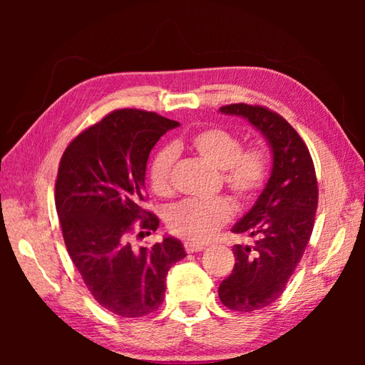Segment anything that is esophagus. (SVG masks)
Masks as SVG:
<instances>
[{
	"instance_id": "1",
	"label": "esophagus",
	"mask_w": 365,
	"mask_h": 365,
	"mask_svg": "<svg viewBox=\"0 0 365 365\" xmlns=\"http://www.w3.org/2000/svg\"><path fill=\"white\" fill-rule=\"evenodd\" d=\"M185 251L187 252H197V251H202L206 248V245L202 243H195V242H185Z\"/></svg>"
}]
</instances>
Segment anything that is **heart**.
Returning a JSON list of instances; mask_svg holds the SVG:
<instances>
[{"label": "heart", "mask_w": 365, "mask_h": 365, "mask_svg": "<svg viewBox=\"0 0 365 365\" xmlns=\"http://www.w3.org/2000/svg\"><path fill=\"white\" fill-rule=\"evenodd\" d=\"M182 145L164 146L150 163V183L154 193L165 196L172 190V170ZM188 148L197 158L220 170V182L240 202H250L262 190L270 172L267 153L261 148H243L238 135L225 128H205L188 140ZM233 215L225 197L185 200L168 211V225L178 237L205 242Z\"/></svg>", "instance_id": "1"}]
</instances>
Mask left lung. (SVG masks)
I'll return each mask as SVG.
<instances>
[{
    "label": "left lung",
    "instance_id": "1",
    "mask_svg": "<svg viewBox=\"0 0 365 365\" xmlns=\"http://www.w3.org/2000/svg\"><path fill=\"white\" fill-rule=\"evenodd\" d=\"M220 113L248 119L274 156L262 193L232 228L255 238V245H235V267L219 287L222 304L252 312L280 298L304 255L319 201L316 169L298 132L274 110L238 103L222 106Z\"/></svg>",
    "mask_w": 365,
    "mask_h": 365
}]
</instances>
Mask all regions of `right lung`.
<instances>
[{
	"mask_svg": "<svg viewBox=\"0 0 365 365\" xmlns=\"http://www.w3.org/2000/svg\"><path fill=\"white\" fill-rule=\"evenodd\" d=\"M178 125L156 113L117 109L77 135L61 158L54 201L67 252L93 298L120 317L156 311L169 269L187 256L172 237L151 248L130 245L135 232L158 230L159 219L143 209L146 163Z\"/></svg>",
	"mask_w": 365,
	"mask_h": 365,
	"instance_id": "right-lung-1",
	"label": "right lung"
}]
</instances>
